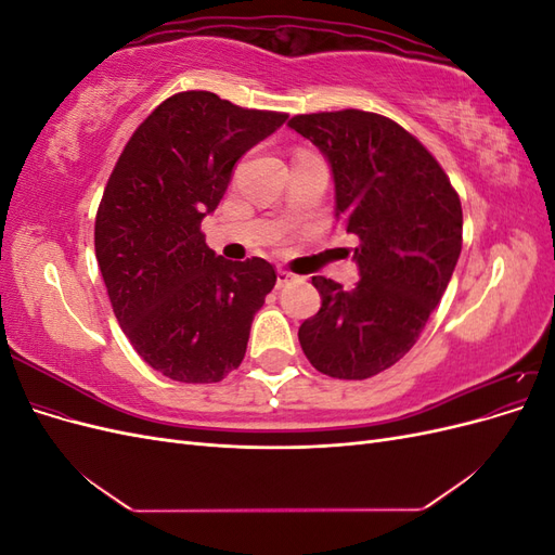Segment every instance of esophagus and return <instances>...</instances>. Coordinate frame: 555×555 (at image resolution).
I'll return each mask as SVG.
<instances>
[{"label":"esophagus","mask_w":555,"mask_h":555,"mask_svg":"<svg viewBox=\"0 0 555 555\" xmlns=\"http://www.w3.org/2000/svg\"><path fill=\"white\" fill-rule=\"evenodd\" d=\"M292 282H296V275L289 273V271H284V268H280V271H278V287H287V284H292Z\"/></svg>","instance_id":"obj_1"}]
</instances>
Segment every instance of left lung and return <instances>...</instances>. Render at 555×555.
I'll list each match as a JSON object with an SVG mask.
<instances>
[{"label": "left lung", "instance_id": "1", "mask_svg": "<svg viewBox=\"0 0 555 555\" xmlns=\"http://www.w3.org/2000/svg\"><path fill=\"white\" fill-rule=\"evenodd\" d=\"M335 184V217L354 233L359 282L312 278L322 308L298 328L319 373L365 379L414 347L461 257L463 210L442 166L410 131L357 108L296 115Z\"/></svg>", "mask_w": 555, "mask_h": 555}]
</instances>
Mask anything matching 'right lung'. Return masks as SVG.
Returning <instances> with one entry per match:
<instances>
[{"instance_id":"1","label":"right lung","mask_w":555,"mask_h":555,"mask_svg":"<svg viewBox=\"0 0 555 555\" xmlns=\"http://www.w3.org/2000/svg\"><path fill=\"white\" fill-rule=\"evenodd\" d=\"M284 120L212 92H180L145 117L115 164L94 222L99 271L117 324L164 377L212 384L245 357L275 268L215 255L201 220L236 162Z\"/></svg>"}]
</instances>
